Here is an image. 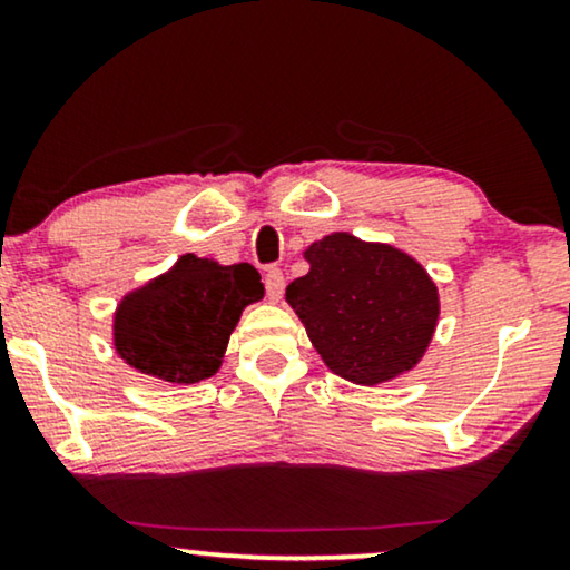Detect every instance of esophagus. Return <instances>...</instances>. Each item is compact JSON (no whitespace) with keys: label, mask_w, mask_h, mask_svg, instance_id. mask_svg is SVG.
<instances>
[{"label":"esophagus","mask_w":570,"mask_h":570,"mask_svg":"<svg viewBox=\"0 0 570 570\" xmlns=\"http://www.w3.org/2000/svg\"><path fill=\"white\" fill-rule=\"evenodd\" d=\"M264 287H267V295L269 301H279L283 298V291H285V275L279 272L277 267H269L267 275H264Z\"/></svg>","instance_id":"34e87169"}]
</instances>
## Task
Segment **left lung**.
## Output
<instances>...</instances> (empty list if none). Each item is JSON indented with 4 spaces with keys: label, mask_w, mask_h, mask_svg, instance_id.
Returning a JSON list of instances; mask_svg holds the SVG:
<instances>
[{
    "label": "left lung",
    "mask_w": 570,
    "mask_h": 570,
    "mask_svg": "<svg viewBox=\"0 0 570 570\" xmlns=\"http://www.w3.org/2000/svg\"><path fill=\"white\" fill-rule=\"evenodd\" d=\"M303 256L308 275L287 285L285 301L330 371L376 386L415 368L441 314L423 264L350 233H330Z\"/></svg>",
    "instance_id": "1"
}]
</instances>
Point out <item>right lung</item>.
Returning <instances> with one entry per match:
<instances>
[{
	"label": "right lung",
	"mask_w": 570,
	"mask_h": 570,
	"mask_svg": "<svg viewBox=\"0 0 570 570\" xmlns=\"http://www.w3.org/2000/svg\"><path fill=\"white\" fill-rule=\"evenodd\" d=\"M264 285L252 264L184 254L174 267L127 293L114 314V347L129 368L168 384L215 376L248 303Z\"/></svg>",
	"instance_id": "add662e5"
}]
</instances>
